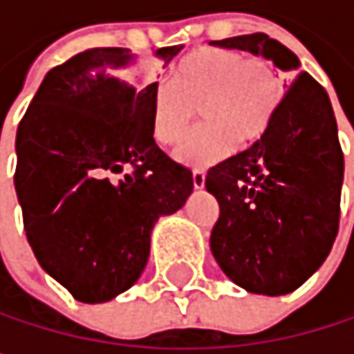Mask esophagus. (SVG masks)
<instances>
[{
    "mask_svg": "<svg viewBox=\"0 0 354 354\" xmlns=\"http://www.w3.org/2000/svg\"><path fill=\"white\" fill-rule=\"evenodd\" d=\"M205 170H192V186L198 190V188H203L205 186Z\"/></svg>",
    "mask_w": 354,
    "mask_h": 354,
    "instance_id": "1",
    "label": "esophagus"
}]
</instances>
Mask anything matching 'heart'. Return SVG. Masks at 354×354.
Segmentation results:
<instances>
[{"label": "heart", "instance_id": "1", "mask_svg": "<svg viewBox=\"0 0 354 354\" xmlns=\"http://www.w3.org/2000/svg\"><path fill=\"white\" fill-rule=\"evenodd\" d=\"M279 100V77L264 59L203 48L182 59L174 84L153 88L151 133L160 143H176L201 106L207 122L180 143L176 158L188 166H209L225 158L236 141L250 145L260 139Z\"/></svg>", "mask_w": 354, "mask_h": 354}]
</instances>
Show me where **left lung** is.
I'll return each mask as SVG.
<instances>
[{"instance_id":"left-lung-1","label":"left lung","mask_w":354,"mask_h":354,"mask_svg":"<svg viewBox=\"0 0 354 354\" xmlns=\"http://www.w3.org/2000/svg\"><path fill=\"white\" fill-rule=\"evenodd\" d=\"M209 44L260 55L293 80L262 137L205 178L219 203L211 232L219 268L248 293L287 295L324 264L338 234L344 156L334 110L279 40L256 32Z\"/></svg>"}]
</instances>
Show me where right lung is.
I'll return each mask as SVG.
<instances>
[{
  "label": "right lung",
  "instance_id": "1",
  "mask_svg": "<svg viewBox=\"0 0 354 354\" xmlns=\"http://www.w3.org/2000/svg\"><path fill=\"white\" fill-rule=\"evenodd\" d=\"M180 50L158 48L156 59L166 67ZM135 63L129 48H88L53 67L16 133L14 186L28 244L82 304H104L137 283L153 225L192 192V172L151 133L158 84L120 77Z\"/></svg>",
  "mask_w": 354,
  "mask_h": 354
}]
</instances>
